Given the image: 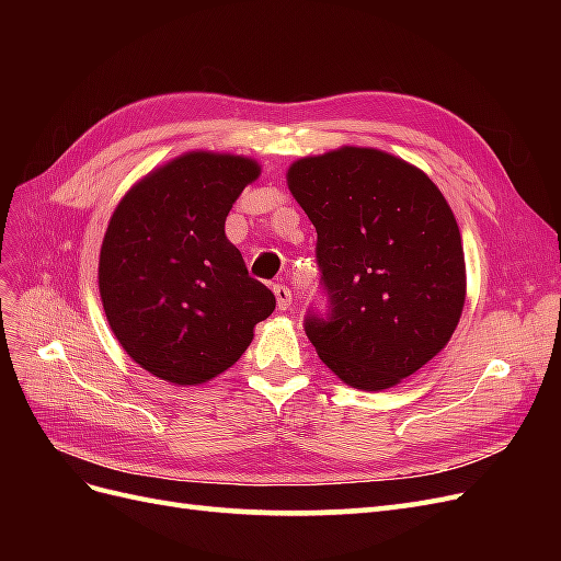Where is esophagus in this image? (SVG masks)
<instances>
[{"label": "esophagus", "instance_id": "34e87169", "mask_svg": "<svg viewBox=\"0 0 561 561\" xmlns=\"http://www.w3.org/2000/svg\"><path fill=\"white\" fill-rule=\"evenodd\" d=\"M274 295H276V304H278L280 311L290 309V304H293V290H290V287H287V285H274Z\"/></svg>", "mask_w": 561, "mask_h": 561}]
</instances>
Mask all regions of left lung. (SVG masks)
Listing matches in <instances>:
<instances>
[{"instance_id": "1", "label": "left lung", "mask_w": 561, "mask_h": 561, "mask_svg": "<svg viewBox=\"0 0 561 561\" xmlns=\"http://www.w3.org/2000/svg\"><path fill=\"white\" fill-rule=\"evenodd\" d=\"M287 186L316 227L328 313L304 332L344 383L383 390L447 346L466 301L456 217L433 180L371 147L299 159Z\"/></svg>"}]
</instances>
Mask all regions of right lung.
I'll use <instances>...</instances> for the list:
<instances>
[{
    "label": "right lung",
    "instance_id": "obj_1",
    "mask_svg": "<svg viewBox=\"0 0 561 561\" xmlns=\"http://www.w3.org/2000/svg\"><path fill=\"white\" fill-rule=\"evenodd\" d=\"M260 178L248 157L186 151L118 201L98 285L118 344L149 375L196 386L222 375L276 309L225 233L236 198Z\"/></svg>",
    "mask_w": 561,
    "mask_h": 561
}]
</instances>
